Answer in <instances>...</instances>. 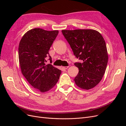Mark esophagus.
<instances>
[{
    "label": "esophagus",
    "instance_id": "34e87169",
    "mask_svg": "<svg viewBox=\"0 0 126 126\" xmlns=\"http://www.w3.org/2000/svg\"><path fill=\"white\" fill-rule=\"evenodd\" d=\"M68 67H69V66H65V67H62V68L63 69H67V68H68Z\"/></svg>",
    "mask_w": 126,
    "mask_h": 126
}]
</instances>
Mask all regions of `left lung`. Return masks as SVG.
Listing matches in <instances>:
<instances>
[{
    "instance_id": "1",
    "label": "left lung",
    "mask_w": 126,
    "mask_h": 126,
    "mask_svg": "<svg viewBox=\"0 0 126 126\" xmlns=\"http://www.w3.org/2000/svg\"><path fill=\"white\" fill-rule=\"evenodd\" d=\"M74 54L82 63H75L79 72L75 83L81 89L89 90L100 82L108 60L105 41L100 33L94 29L62 30Z\"/></svg>"
}]
</instances>
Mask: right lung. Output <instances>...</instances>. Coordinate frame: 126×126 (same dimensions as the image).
I'll list each match as a JSON object with an SVG mask.
<instances>
[{
    "mask_svg": "<svg viewBox=\"0 0 126 126\" xmlns=\"http://www.w3.org/2000/svg\"><path fill=\"white\" fill-rule=\"evenodd\" d=\"M58 32V30L34 28L24 34L19 45L21 73L30 84L41 93L52 89L62 73L51 64H45L46 58L49 56V50ZM49 57L51 60V57Z\"/></svg>",
    "mask_w": 126,
    "mask_h": 126,
    "instance_id": "1",
    "label": "right lung"
}]
</instances>
